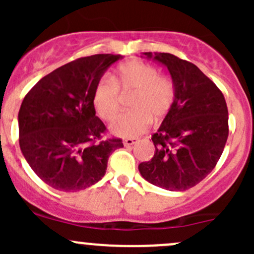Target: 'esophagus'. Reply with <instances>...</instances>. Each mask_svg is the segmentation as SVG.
<instances>
[{"instance_id":"1","label":"esophagus","mask_w":254,"mask_h":254,"mask_svg":"<svg viewBox=\"0 0 254 254\" xmlns=\"http://www.w3.org/2000/svg\"><path fill=\"white\" fill-rule=\"evenodd\" d=\"M137 141H139V139H136V137H127V139L124 140V145L127 146V147H130V146H132Z\"/></svg>"}]
</instances>
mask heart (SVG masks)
Listing matches in <instances>:
<instances>
[{"mask_svg": "<svg viewBox=\"0 0 254 254\" xmlns=\"http://www.w3.org/2000/svg\"><path fill=\"white\" fill-rule=\"evenodd\" d=\"M131 94L132 112L118 118L112 125L113 134L131 137L146 131L151 120H160L168 114L176 101V83L172 77L160 75L153 65L143 61L123 64L112 78L97 83L93 104L99 117L112 122L122 109V96Z\"/></svg>", "mask_w": 254, "mask_h": 254, "instance_id": "b5f03b06", "label": "heart"}]
</instances>
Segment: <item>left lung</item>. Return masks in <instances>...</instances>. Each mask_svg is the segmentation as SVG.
<instances>
[{
	"mask_svg": "<svg viewBox=\"0 0 254 254\" xmlns=\"http://www.w3.org/2000/svg\"><path fill=\"white\" fill-rule=\"evenodd\" d=\"M170 71L176 101L152 135L155 155L139 165L147 182L167 190L196 186L216 166L229 136V112L222 92L194 64L168 53H143Z\"/></svg>",
	"mask_w": 254,
	"mask_h": 254,
	"instance_id": "obj_1",
	"label": "left lung"
}]
</instances>
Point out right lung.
<instances>
[{"label":"right lung","instance_id":"add662e5","mask_svg":"<svg viewBox=\"0 0 254 254\" xmlns=\"http://www.w3.org/2000/svg\"><path fill=\"white\" fill-rule=\"evenodd\" d=\"M122 55L79 58L44 76L25 94L18 113L19 146L35 175L63 191L86 189L106 175L123 140L106 137L93 94L104 71Z\"/></svg>","mask_w":254,"mask_h":254}]
</instances>
